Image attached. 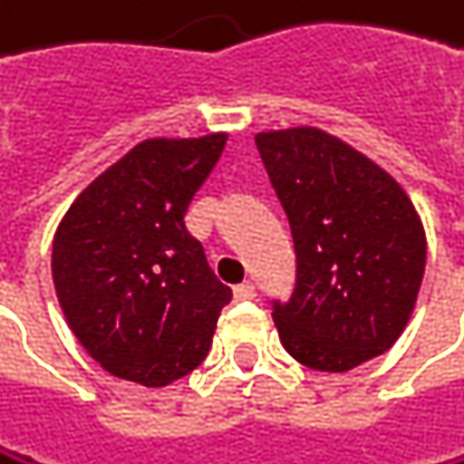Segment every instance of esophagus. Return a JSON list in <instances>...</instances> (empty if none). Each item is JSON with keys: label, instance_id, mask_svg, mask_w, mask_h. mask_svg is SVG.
<instances>
[{"label": "esophagus", "instance_id": "1", "mask_svg": "<svg viewBox=\"0 0 464 464\" xmlns=\"http://www.w3.org/2000/svg\"><path fill=\"white\" fill-rule=\"evenodd\" d=\"M235 298H237V301H251V298H254V285H251V282L237 285V287H235Z\"/></svg>", "mask_w": 464, "mask_h": 464}]
</instances>
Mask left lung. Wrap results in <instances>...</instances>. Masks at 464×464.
<instances>
[{"label":"left lung","instance_id":"8db88e82","mask_svg":"<svg viewBox=\"0 0 464 464\" xmlns=\"http://www.w3.org/2000/svg\"><path fill=\"white\" fill-rule=\"evenodd\" d=\"M295 243V290L274 307L285 352L345 373L407 329L426 271V232L407 190L318 127L254 135Z\"/></svg>","mask_w":464,"mask_h":464}]
</instances>
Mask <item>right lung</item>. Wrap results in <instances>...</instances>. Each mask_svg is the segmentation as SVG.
Masks as SVG:
<instances>
[{"mask_svg":"<svg viewBox=\"0 0 464 464\" xmlns=\"http://www.w3.org/2000/svg\"><path fill=\"white\" fill-rule=\"evenodd\" d=\"M227 138L140 140L57 224L52 279L60 310L82 349L112 376L166 387L210 352L232 290L207 266L185 213Z\"/></svg>","mask_w":464,"mask_h":464,"instance_id":"1","label":"right lung"}]
</instances>
